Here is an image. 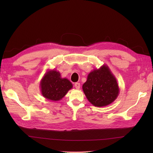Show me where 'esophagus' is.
Masks as SVG:
<instances>
[{
  "label": "esophagus",
  "mask_w": 153,
  "mask_h": 153,
  "mask_svg": "<svg viewBox=\"0 0 153 153\" xmlns=\"http://www.w3.org/2000/svg\"><path fill=\"white\" fill-rule=\"evenodd\" d=\"M75 88L76 89H80V83H75Z\"/></svg>",
  "instance_id": "obj_1"
}]
</instances>
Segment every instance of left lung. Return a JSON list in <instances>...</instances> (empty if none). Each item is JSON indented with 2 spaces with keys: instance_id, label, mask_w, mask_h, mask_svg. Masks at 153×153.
<instances>
[{
  "instance_id": "8db88e82",
  "label": "left lung",
  "mask_w": 153,
  "mask_h": 153,
  "mask_svg": "<svg viewBox=\"0 0 153 153\" xmlns=\"http://www.w3.org/2000/svg\"><path fill=\"white\" fill-rule=\"evenodd\" d=\"M82 89L88 101L98 107L111 104L119 94L116 78L106 64L89 73Z\"/></svg>"
}]
</instances>
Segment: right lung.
Instances as JSON below:
<instances>
[{"label":"right lung","mask_w":153,"mask_h":153,"mask_svg":"<svg viewBox=\"0 0 153 153\" xmlns=\"http://www.w3.org/2000/svg\"><path fill=\"white\" fill-rule=\"evenodd\" d=\"M41 94L46 99L58 101L64 98L73 88V84L66 78H62L56 69H47L40 81Z\"/></svg>","instance_id":"obj_1"}]
</instances>
